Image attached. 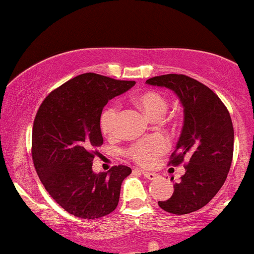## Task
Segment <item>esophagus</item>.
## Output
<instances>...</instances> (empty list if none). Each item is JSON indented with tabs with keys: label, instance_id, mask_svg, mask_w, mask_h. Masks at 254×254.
<instances>
[{
	"label": "esophagus",
	"instance_id": "obj_1",
	"mask_svg": "<svg viewBox=\"0 0 254 254\" xmlns=\"http://www.w3.org/2000/svg\"><path fill=\"white\" fill-rule=\"evenodd\" d=\"M142 173L143 175H144V178H147V179H149V180H154L155 178L158 177V174H155V173H152V172H145V170H142Z\"/></svg>",
	"mask_w": 254,
	"mask_h": 254
}]
</instances>
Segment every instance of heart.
Masks as SVG:
<instances>
[{"instance_id": "heart-1", "label": "heart", "mask_w": 254, "mask_h": 254, "mask_svg": "<svg viewBox=\"0 0 254 254\" xmlns=\"http://www.w3.org/2000/svg\"><path fill=\"white\" fill-rule=\"evenodd\" d=\"M133 102L150 120H159L165 114L168 107V102L164 96L155 91H144L137 94L133 97ZM117 116H119V106L115 104L109 105L102 111L100 117V128L106 137H112L116 133ZM167 149V139L160 134H153L130 145L127 150V154L130 159L139 165L149 167Z\"/></svg>"}]
</instances>
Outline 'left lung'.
Returning a JSON list of instances; mask_svg holds the SVG:
<instances>
[{
    "mask_svg": "<svg viewBox=\"0 0 254 254\" xmlns=\"http://www.w3.org/2000/svg\"><path fill=\"white\" fill-rule=\"evenodd\" d=\"M145 82L172 90L184 109L182 134L170 163L188 159V165L174 183L172 196L158 205L175 215L194 212L217 194L230 172L235 138L231 116L211 89L187 75H160Z\"/></svg>",
    "mask_w": 254,
    "mask_h": 254,
    "instance_id": "obj_1",
    "label": "left lung"
}]
</instances>
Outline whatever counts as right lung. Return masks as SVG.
Instances as JSON below:
<instances>
[{
    "mask_svg": "<svg viewBox=\"0 0 254 254\" xmlns=\"http://www.w3.org/2000/svg\"><path fill=\"white\" fill-rule=\"evenodd\" d=\"M135 81L86 72L50 92L37 112L32 157L50 196L69 213L99 218L119 205L122 182L132 173L119 165L94 173L95 148L104 143L100 117L107 102Z\"/></svg>",
    "mask_w": 254,
    "mask_h": 254,
    "instance_id": "1",
    "label": "right lung"
}]
</instances>
